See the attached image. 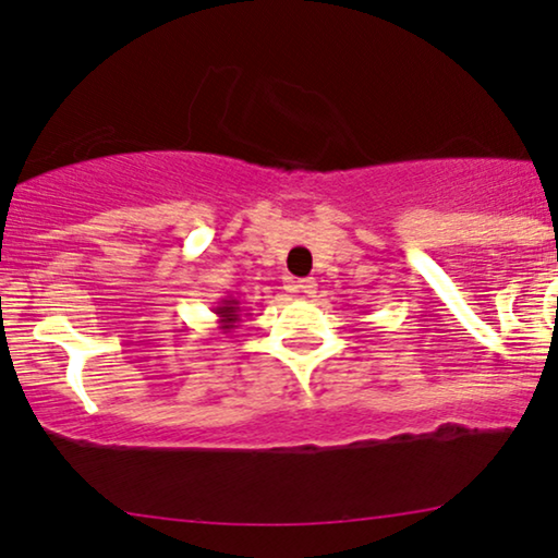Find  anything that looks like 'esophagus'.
<instances>
[{"instance_id": "34e87169", "label": "esophagus", "mask_w": 558, "mask_h": 558, "mask_svg": "<svg viewBox=\"0 0 558 558\" xmlns=\"http://www.w3.org/2000/svg\"><path fill=\"white\" fill-rule=\"evenodd\" d=\"M294 289H296V292H302V294H315L317 292V281L315 279H300V281H296V284H294Z\"/></svg>"}]
</instances>
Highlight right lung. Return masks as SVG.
I'll list each match as a JSON object with an SVG mask.
<instances>
[{
    "label": "right lung",
    "mask_w": 558,
    "mask_h": 558,
    "mask_svg": "<svg viewBox=\"0 0 558 558\" xmlns=\"http://www.w3.org/2000/svg\"><path fill=\"white\" fill-rule=\"evenodd\" d=\"M213 312H216V317H218V330H223V332L235 330V327H239V323H241V315H243L241 302L233 300V296H226V300H220L216 307H213Z\"/></svg>",
    "instance_id": "1"
}]
</instances>
